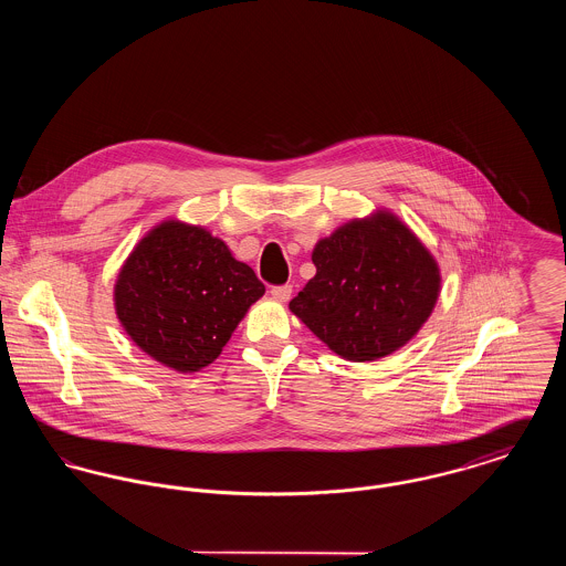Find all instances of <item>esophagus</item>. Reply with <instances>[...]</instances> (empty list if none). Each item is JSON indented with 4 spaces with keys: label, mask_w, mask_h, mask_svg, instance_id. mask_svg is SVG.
I'll list each match as a JSON object with an SVG mask.
<instances>
[{
    "label": "esophagus",
    "mask_w": 566,
    "mask_h": 566,
    "mask_svg": "<svg viewBox=\"0 0 566 566\" xmlns=\"http://www.w3.org/2000/svg\"><path fill=\"white\" fill-rule=\"evenodd\" d=\"M293 295V286L291 284H284V286H273L271 289V296L275 298V301H280V303H286L289 298Z\"/></svg>",
    "instance_id": "1"
}]
</instances>
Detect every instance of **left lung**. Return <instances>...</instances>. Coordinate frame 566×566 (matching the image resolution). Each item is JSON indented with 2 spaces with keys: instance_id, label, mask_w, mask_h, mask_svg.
Returning a JSON list of instances; mask_svg holds the SVG:
<instances>
[{
  "instance_id": "8db88e82",
  "label": "left lung",
  "mask_w": 566,
  "mask_h": 566,
  "mask_svg": "<svg viewBox=\"0 0 566 566\" xmlns=\"http://www.w3.org/2000/svg\"><path fill=\"white\" fill-rule=\"evenodd\" d=\"M316 275L289 303L321 342L367 363L403 348L429 321L441 271L429 248L388 210L337 227L312 252Z\"/></svg>"
}]
</instances>
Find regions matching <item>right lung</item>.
<instances>
[{
    "label": "right lung",
    "mask_w": 566,
    "mask_h": 566,
    "mask_svg": "<svg viewBox=\"0 0 566 566\" xmlns=\"http://www.w3.org/2000/svg\"><path fill=\"white\" fill-rule=\"evenodd\" d=\"M265 286L208 229L176 218L153 227L114 284V310L135 346L195 374L220 356Z\"/></svg>",
    "instance_id": "right-lung-1"
}]
</instances>
